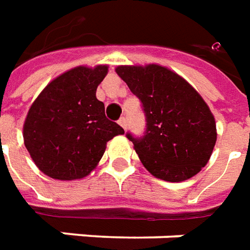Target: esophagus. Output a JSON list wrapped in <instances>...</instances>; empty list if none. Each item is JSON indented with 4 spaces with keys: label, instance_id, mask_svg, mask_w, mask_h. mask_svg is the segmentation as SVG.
<instances>
[{
    "label": "esophagus",
    "instance_id": "obj_1",
    "mask_svg": "<svg viewBox=\"0 0 250 250\" xmlns=\"http://www.w3.org/2000/svg\"><path fill=\"white\" fill-rule=\"evenodd\" d=\"M118 124H120L124 129H126V126H128V120H126L125 117H121V118L118 120Z\"/></svg>",
    "mask_w": 250,
    "mask_h": 250
}]
</instances>
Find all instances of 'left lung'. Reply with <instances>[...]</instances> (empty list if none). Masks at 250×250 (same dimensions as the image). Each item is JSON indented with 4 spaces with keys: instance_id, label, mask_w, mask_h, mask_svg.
Returning a JSON list of instances; mask_svg holds the SVG:
<instances>
[{
    "instance_id": "obj_1",
    "label": "left lung",
    "mask_w": 250,
    "mask_h": 250,
    "mask_svg": "<svg viewBox=\"0 0 250 250\" xmlns=\"http://www.w3.org/2000/svg\"><path fill=\"white\" fill-rule=\"evenodd\" d=\"M116 71L144 111V134L126 133L143 166L167 182L192 178L206 166L217 141L215 120L206 102L162 65H120Z\"/></svg>"
}]
</instances>
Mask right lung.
Wrapping results in <instances>:
<instances>
[{
    "instance_id": "right-lung-1",
    "label": "right lung",
    "mask_w": 250,
    "mask_h": 250,
    "mask_svg": "<svg viewBox=\"0 0 250 250\" xmlns=\"http://www.w3.org/2000/svg\"><path fill=\"white\" fill-rule=\"evenodd\" d=\"M107 65L77 67L62 74L32 104L24 124V143L39 169L51 178L87 176L104 156L106 143L124 129L105 116L97 87Z\"/></svg>"
}]
</instances>
